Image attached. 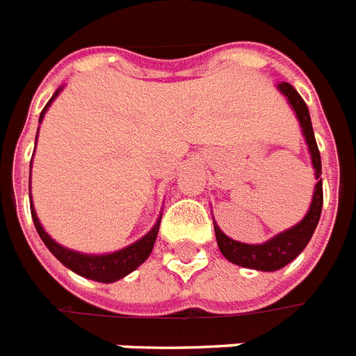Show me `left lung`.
I'll use <instances>...</instances> for the list:
<instances>
[{"mask_svg":"<svg viewBox=\"0 0 356 356\" xmlns=\"http://www.w3.org/2000/svg\"><path fill=\"white\" fill-rule=\"evenodd\" d=\"M279 90L288 97V102L293 107L296 114H298L301 129H303L305 138L309 144L310 155H312V166L316 170V188L314 195H312V203L307 212V216L296 225V227L288 229L284 233L277 234L275 238H271L266 243L260 245H253V243H242L236 242L233 238L225 236L220 231L216 223H214V233H216L218 248L223 253V257L233 262V264L243 266V268H251V270L260 271H275L281 270L282 266H286L288 262H292L298 257L307 243L310 242V238L314 234L316 225L320 222L321 207H323V186H321V156L318 144H316L314 131H312V122H310V114L307 103L303 102V97L299 96L298 90L288 83L279 85Z\"/></svg>","mask_w":356,"mask_h":356,"instance_id":"8db88e82","label":"left lung"}]
</instances>
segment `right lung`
I'll return each instance as SVG.
<instances>
[{
	"mask_svg": "<svg viewBox=\"0 0 356 356\" xmlns=\"http://www.w3.org/2000/svg\"><path fill=\"white\" fill-rule=\"evenodd\" d=\"M58 90L53 94V97L47 102V105L44 107L40 114V122L44 118V113L49 107V103L57 97ZM31 216H33V222H35V227L40 234L42 242L46 243V248L51 251L55 257H57L60 262H63L66 268H70L75 273L86 277V279H92V281L97 282H114L125 277L127 273H131L133 270H136L142 262H144L147 257H149L151 249H153V243L156 240V233H159V225H161V218L159 222L155 223V227L151 229L149 233L145 234L144 238H140L138 242L131 243L129 248L122 249V251H116V253L111 254H81L77 251H72V249H66L63 245H58L55 240H51V236L42 229L38 218H36L35 209L31 207Z\"/></svg>",
	"mask_w": 356,
	"mask_h": 356,
	"instance_id": "obj_1",
	"label": "right lung"
}]
</instances>
